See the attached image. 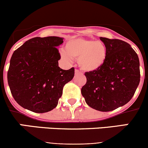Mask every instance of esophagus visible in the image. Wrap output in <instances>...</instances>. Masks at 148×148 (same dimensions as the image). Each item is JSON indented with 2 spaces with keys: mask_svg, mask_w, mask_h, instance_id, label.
Segmentation results:
<instances>
[{
  "mask_svg": "<svg viewBox=\"0 0 148 148\" xmlns=\"http://www.w3.org/2000/svg\"><path fill=\"white\" fill-rule=\"evenodd\" d=\"M81 74V71H79L78 69H75V74L76 75H77V74Z\"/></svg>",
  "mask_w": 148,
  "mask_h": 148,
  "instance_id": "34e87169",
  "label": "esophagus"
}]
</instances>
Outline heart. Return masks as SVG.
<instances>
[{"label": "heart", "instance_id": "1", "mask_svg": "<svg viewBox=\"0 0 148 148\" xmlns=\"http://www.w3.org/2000/svg\"><path fill=\"white\" fill-rule=\"evenodd\" d=\"M60 55L66 62L78 59V64L84 71H95L104 64L107 59L105 44L100 41L84 38L69 39L66 44V51L62 49Z\"/></svg>", "mask_w": 148, "mask_h": 148}]
</instances>
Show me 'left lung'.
Segmentation results:
<instances>
[{"mask_svg": "<svg viewBox=\"0 0 148 148\" xmlns=\"http://www.w3.org/2000/svg\"><path fill=\"white\" fill-rule=\"evenodd\" d=\"M107 50L100 68L85 72L86 83L82 88L85 102L101 112L112 111L133 97L140 80V62L129 44L120 39L100 37Z\"/></svg>", "mask_w": 148, "mask_h": 148, "instance_id": "left-lung-1", "label": "left lung"}]
</instances>
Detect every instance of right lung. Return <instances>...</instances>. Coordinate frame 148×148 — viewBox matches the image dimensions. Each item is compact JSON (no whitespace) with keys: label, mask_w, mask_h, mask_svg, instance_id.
<instances>
[{"label":"right lung","mask_w":148,"mask_h":148,"mask_svg":"<svg viewBox=\"0 0 148 148\" xmlns=\"http://www.w3.org/2000/svg\"><path fill=\"white\" fill-rule=\"evenodd\" d=\"M63 38L35 37L13 52L8 71V83L16 102L36 113L51 111L57 106L64 86L74 76V68L64 70L56 47Z\"/></svg>","instance_id":"1"}]
</instances>
